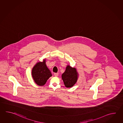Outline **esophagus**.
<instances>
[{"instance_id": "esophagus-1", "label": "esophagus", "mask_w": 123, "mask_h": 123, "mask_svg": "<svg viewBox=\"0 0 123 123\" xmlns=\"http://www.w3.org/2000/svg\"><path fill=\"white\" fill-rule=\"evenodd\" d=\"M54 75H55V76H58V73H54Z\"/></svg>"}]
</instances>
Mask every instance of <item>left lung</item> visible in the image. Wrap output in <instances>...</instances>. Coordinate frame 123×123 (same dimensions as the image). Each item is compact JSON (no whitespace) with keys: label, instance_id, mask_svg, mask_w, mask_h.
Listing matches in <instances>:
<instances>
[{"label":"left lung","instance_id":"left-lung-1","mask_svg":"<svg viewBox=\"0 0 123 123\" xmlns=\"http://www.w3.org/2000/svg\"><path fill=\"white\" fill-rule=\"evenodd\" d=\"M79 74L76 68L67 65L65 72L62 75L64 85L67 88H71L75 84L78 79Z\"/></svg>","mask_w":123,"mask_h":123}]
</instances>
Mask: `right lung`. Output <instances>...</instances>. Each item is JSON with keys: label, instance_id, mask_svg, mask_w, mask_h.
Listing matches in <instances>:
<instances>
[{"label": "right lung", "instance_id": "add662e5", "mask_svg": "<svg viewBox=\"0 0 123 123\" xmlns=\"http://www.w3.org/2000/svg\"><path fill=\"white\" fill-rule=\"evenodd\" d=\"M46 58L41 62H37L31 70V76L35 82L40 86L44 85L52 75L46 64Z\"/></svg>", "mask_w": 123, "mask_h": 123}]
</instances>
